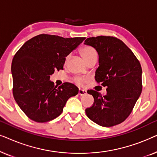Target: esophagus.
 Wrapping results in <instances>:
<instances>
[{
  "instance_id": "esophagus-1",
  "label": "esophagus",
  "mask_w": 157,
  "mask_h": 157,
  "mask_svg": "<svg viewBox=\"0 0 157 157\" xmlns=\"http://www.w3.org/2000/svg\"><path fill=\"white\" fill-rule=\"evenodd\" d=\"M86 94H87V92L84 89H79L78 90V95L83 96V95H86Z\"/></svg>"
}]
</instances>
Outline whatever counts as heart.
<instances>
[{
    "mask_svg": "<svg viewBox=\"0 0 157 157\" xmlns=\"http://www.w3.org/2000/svg\"><path fill=\"white\" fill-rule=\"evenodd\" d=\"M80 53L81 56H82L83 59L85 60V61H86L87 60H89L90 58L92 56H97V53H96V51L94 48H92L91 46H83V48H81ZM68 58H69V56H66L65 61L66 62L68 61ZM75 82H76L77 84L78 85H82L84 81L82 78H76L75 80Z\"/></svg>",
    "mask_w": 157,
    "mask_h": 157,
    "instance_id": "1",
    "label": "heart"
}]
</instances>
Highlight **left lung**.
Masks as SVG:
<instances>
[{
	"instance_id": "1",
	"label": "left lung",
	"mask_w": 157,
	"mask_h": 157,
	"mask_svg": "<svg viewBox=\"0 0 157 157\" xmlns=\"http://www.w3.org/2000/svg\"><path fill=\"white\" fill-rule=\"evenodd\" d=\"M84 44L98 52L99 66L95 79L107 87L104 96L94 90L87 91L94 102L86 109V113L91 121L105 127L121 124L132 113L141 93V64L132 50L113 36L88 38Z\"/></svg>"
}]
</instances>
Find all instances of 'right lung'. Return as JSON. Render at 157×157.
<instances>
[{
  "mask_svg": "<svg viewBox=\"0 0 157 157\" xmlns=\"http://www.w3.org/2000/svg\"><path fill=\"white\" fill-rule=\"evenodd\" d=\"M84 37L65 38L40 34L27 40L12 61L13 94L29 119L44 123L59 117L67 100L78 93L71 83L54 86L50 76L63 68L66 57Z\"/></svg>",
  "mask_w": 157,
  "mask_h": 157,
  "instance_id": "obj_1",
  "label": "right lung"
}]
</instances>
